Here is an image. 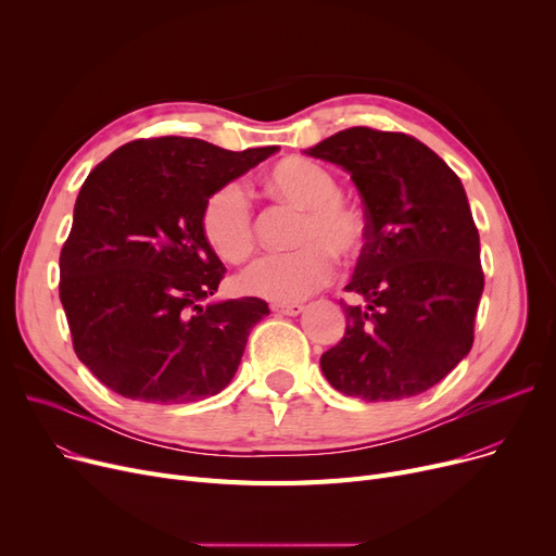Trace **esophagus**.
Here are the masks:
<instances>
[{
    "label": "esophagus",
    "instance_id": "obj_1",
    "mask_svg": "<svg viewBox=\"0 0 556 556\" xmlns=\"http://www.w3.org/2000/svg\"><path fill=\"white\" fill-rule=\"evenodd\" d=\"M273 311L279 315H288V317H295L304 313V304H273Z\"/></svg>",
    "mask_w": 556,
    "mask_h": 556
}]
</instances>
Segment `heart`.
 Instances as JSON below:
<instances>
[{"instance_id": "1", "label": "heart", "mask_w": 556, "mask_h": 556, "mask_svg": "<svg viewBox=\"0 0 556 556\" xmlns=\"http://www.w3.org/2000/svg\"><path fill=\"white\" fill-rule=\"evenodd\" d=\"M268 187L275 195L298 204L304 218L298 227V250L266 254L239 275L243 293L293 304L308 298L331 281L336 273L333 254L356 256L365 245L363 214L340 198V182L323 164L293 157L279 162ZM202 237L210 248L229 263L245 261L254 250L252 202L241 182L218 187L202 207Z\"/></svg>"}]
</instances>
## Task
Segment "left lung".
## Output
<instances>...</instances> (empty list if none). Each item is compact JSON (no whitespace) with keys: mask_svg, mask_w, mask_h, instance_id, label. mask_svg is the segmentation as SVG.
Returning <instances> with one entry per match:
<instances>
[{"mask_svg":"<svg viewBox=\"0 0 556 556\" xmlns=\"http://www.w3.org/2000/svg\"><path fill=\"white\" fill-rule=\"evenodd\" d=\"M342 166L365 204V245L340 302L344 338L319 358L327 381L365 401L417 396L471 352L484 290L480 237L457 175L403 132L340 130L304 151Z\"/></svg>","mask_w":556,"mask_h":556,"instance_id":"8db88e82","label":"left lung"}]
</instances>
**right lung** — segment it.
Listing matches in <instances>:
<instances>
[{
	"mask_svg": "<svg viewBox=\"0 0 556 556\" xmlns=\"http://www.w3.org/2000/svg\"><path fill=\"white\" fill-rule=\"evenodd\" d=\"M277 151L137 139L87 175L61 252V302L78 361L105 388L189 403L229 386L270 308L258 298L212 300L225 266L200 216L218 187Z\"/></svg>",
	"mask_w": 556,
	"mask_h": 556,
	"instance_id": "1",
	"label": "right lung"
}]
</instances>
